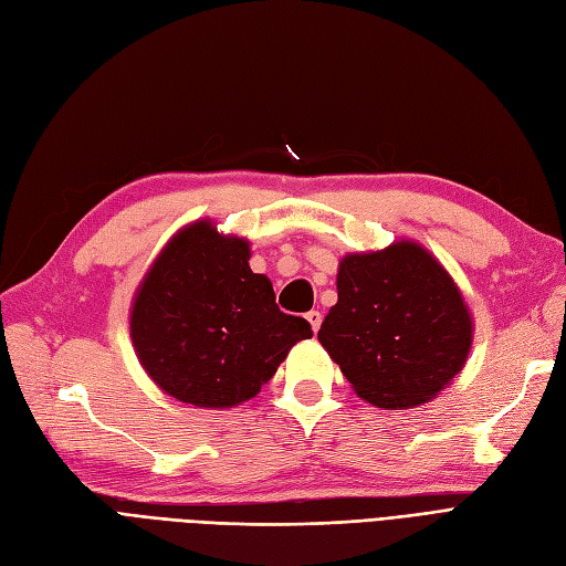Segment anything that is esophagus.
<instances>
[{
	"instance_id": "obj_1",
	"label": "esophagus",
	"mask_w": 566,
	"mask_h": 566,
	"mask_svg": "<svg viewBox=\"0 0 566 566\" xmlns=\"http://www.w3.org/2000/svg\"><path fill=\"white\" fill-rule=\"evenodd\" d=\"M304 318L310 321V326H312V331L316 333L318 331V326H321V312L318 310H312V312H307L304 314Z\"/></svg>"
}]
</instances>
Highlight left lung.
Masks as SVG:
<instances>
[{
  "label": "left lung",
  "instance_id": "1",
  "mask_svg": "<svg viewBox=\"0 0 566 566\" xmlns=\"http://www.w3.org/2000/svg\"><path fill=\"white\" fill-rule=\"evenodd\" d=\"M318 343L349 386L380 409L431 402L464 369L473 318L460 285L417 240L349 252Z\"/></svg>",
  "mask_w": 566,
  "mask_h": 566
}]
</instances>
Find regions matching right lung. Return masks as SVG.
<instances>
[{
  "label": "right lung",
  "instance_id": "obj_1",
  "mask_svg": "<svg viewBox=\"0 0 566 566\" xmlns=\"http://www.w3.org/2000/svg\"><path fill=\"white\" fill-rule=\"evenodd\" d=\"M250 240L209 219L182 226L149 264L130 304V340L145 374L202 409L248 402L290 347L312 338L283 314L264 273L250 269Z\"/></svg>",
  "mask_w": 566,
  "mask_h": 566
}]
</instances>
